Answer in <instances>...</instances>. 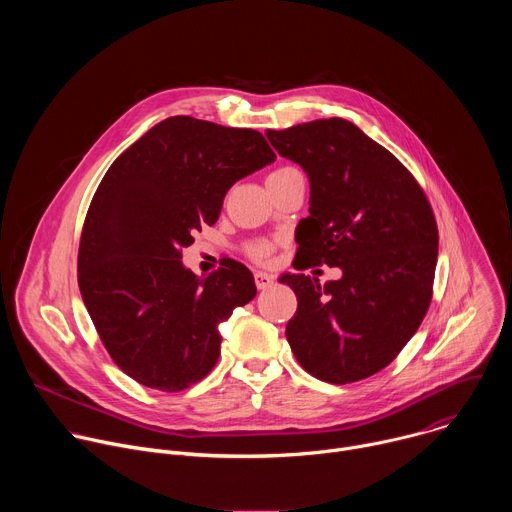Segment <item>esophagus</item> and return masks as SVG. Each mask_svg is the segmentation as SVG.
<instances>
[{
    "label": "esophagus",
    "mask_w": 512,
    "mask_h": 512,
    "mask_svg": "<svg viewBox=\"0 0 512 512\" xmlns=\"http://www.w3.org/2000/svg\"><path fill=\"white\" fill-rule=\"evenodd\" d=\"M273 281H275L273 275H269V273H265V271H255V285H257L259 289L271 287Z\"/></svg>",
    "instance_id": "1"
}]
</instances>
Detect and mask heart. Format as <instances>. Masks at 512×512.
I'll list each match as a JSON object with an SVG mask.
<instances>
[{
  "label": "heart",
  "mask_w": 512,
  "mask_h": 512,
  "mask_svg": "<svg viewBox=\"0 0 512 512\" xmlns=\"http://www.w3.org/2000/svg\"><path fill=\"white\" fill-rule=\"evenodd\" d=\"M294 170H296V168H291V166H281V168L273 170V172L267 176V180L285 176V174L294 172ZM275 247H277V241H271V239H253V241H249V243L245 245V253L249 255V259H253V261H257V263H267V261L271 259Z\"/></svg>",
  "instance_id": "obj_1"
}]
</instances>
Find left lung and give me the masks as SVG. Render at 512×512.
<instances>
[{"label":"left lung","mask_w":512,"mask_h":512,"mask_svg":"<svg viewBox=\"0 0 512 512\" xmlns=\"http://www.w3.org/2000/svg\"><path fill=\"white\" fill-rule=\"evenodd\" d=\"M310 178L298 265L340 267L338 281L285 275L298 310L285 336L312 377L346 385L397 358L433 296L437 223L413 174L354 123L332 117L265 133Z\"/></svg>","instance_id":"1"}]
</instances>
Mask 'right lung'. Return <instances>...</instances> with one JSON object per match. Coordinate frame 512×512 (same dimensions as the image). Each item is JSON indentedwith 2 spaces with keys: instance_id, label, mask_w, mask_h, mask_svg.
Segmentation results:
<instances>
[{
  "instance_id": "1",
  "label": "right lung",
  "mask_w": 512,
  "mask_h": 512,
  "mask_svg": "<svg viewBox=\"0 0 512 512\" xmlns=\"http://www.w3.org/2000/svg\"><path fill=\"white\" fill-rule=\"evenodd\" d=\"M273 160L255 129L176 115L103 176L81 233L79 287L109 356L139 385L180 393L214 369L218 324L257 287L233 259L200 279L184 269L182 249L216 223L237 180Z\"/></svg>"
}]
</instances>
